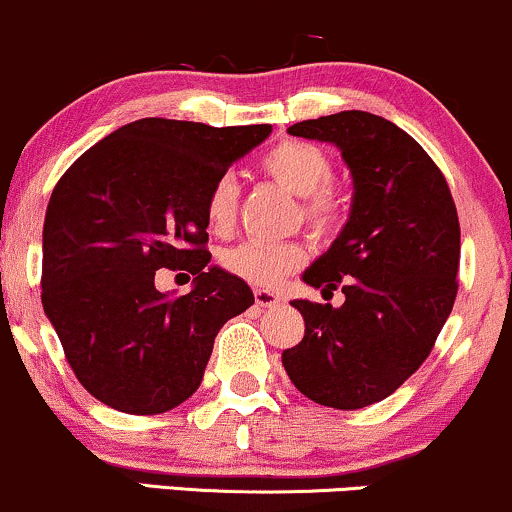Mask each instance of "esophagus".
<instances>
[{
    "instance_id": "esophagus-1",
    "label": "esophagus",
    "mask_w": 512,
    "mask_h": 512,
    "mask_svg": "<svg viewBox=\"0 0 512 512\" xmlns=\"http://www.w3.org/2000/svg\"><path fill=\"white\" fill-rule=\"evenodd\" d=\"M254 300H256V304L258 307H278L280 304V297L275 295V292H271V290H256L254 292Z\"/></svg>"
}]
</instances>
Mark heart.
Segmentation results:
<instances>
[{
	"instance_id": "obj_1",
	"label": "heart",
	"mask_w": 512,
	"mask_h": 512,
	"mask_svg": "<svg viewBox=\"0 0 512 512\" xmlns=\"http://www.w3.org/2000/svg\"><path fill=\"white\" fill-rule=\"evenodd\" d=\"M263 171L275 179L287 191L304 198V215L309 225L317 232H326L336 225L341 215V198L329 186L331 162L324 149L309 142L287 140L275 145L263 157ZM234 208H237V183L229 174L220 176L205 198V217L215 232H227L234 222ZM302 244L297 241H280V244H266V241H244L225 251L222 263L232 275L246 280L251 285L273 287L300 268L304 263Z\"/></svg>"
}]
</instances>
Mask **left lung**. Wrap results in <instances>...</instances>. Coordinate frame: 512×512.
I'll list each match as a JSON object with an SVG mask.
<instances>
[{"label": "left lung", "instance_id": "1", "mask_svg": "<svg viewBox=\"0 0 512 512\" xmlns=\"http://www.w3.org/2000/svg\"><path fill=\"white\" fill-rule=\"evenodd\" d=\"M287 132L329 142L353 179L348 220L302 280L341 307L292 300L304 338L283 367L307 399L355 411L387 399L428 358L457 297L459 220L433 159L392 120L341 111Z\"/></svg>", "mask_w": 512, "mask_h": 512}]
</instances>
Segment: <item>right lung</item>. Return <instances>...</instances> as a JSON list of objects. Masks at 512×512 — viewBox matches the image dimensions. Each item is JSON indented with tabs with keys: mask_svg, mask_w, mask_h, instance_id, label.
I'll return each instance as SVG.
<instances>
[{
	"mask_svg": "<svg viewBox=\"0 0 512 512\" xmlns=\"http://www.w3.org/2000/svg\"><path fill=\"white\" fill-rule=\"evenodd\" d=\"M271 130L142 118L57 181L40 300L77 380L111 409L152 416L183 404L203 382L217 333L254 304L244 280L208 266L205 198ZM159 267L195 274L192 292L159 293Z\"/></svg>",
	"mask_w": 512,
	"mask_h": 512,
	"instance_id": "1",
	"label": "right lung"
}]
</instances>
